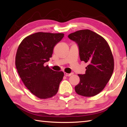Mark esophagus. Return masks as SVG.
Listing matches in <instances>:
<instances>
[{"instance_id": "obj_1", "label": "esophagus", "mask_w": 127, "mask_h": 127, "mask_svg": "<svg viewBox=\"0 0 127 127\" xmlns=\"http://www.w3.org/2000/svg\"><path fill=\"white\" fill-rule=\"evenodd\" d=\"M72 75L71 73H64V76H65L66 77H69Z\"/></svg>"}]
</instances>
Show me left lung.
I'll return each instance as SVG.
<instances>
[{"label": "left lung", "mask_w": 127, "mask_h": 127, "mask_svg": "<svg viewBox=\"0 0 127 127\" xmlns=\"http://www.w3.org/2000/svg\"><path fill=\"white\" fill-rule=\"evenodd\" d=\"M77 44L81 61L87 63L84 74H78L80 82L75 86L79 95L91 97L99 94L110 80L114 62L109 44L102 36L90 30L77 31L68 35Z\"/></svg>", "instance_id": "8db88e82"}]
</instances>
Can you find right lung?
<instances>
[{
	"mask_svg": "<svg viewBox=\"0 0 127 127\" xmlns=\"http://www.w3.org/2000/svg\"><path fill=\"white\" fill-rule=\"evenodd\" d=\"M64 35L39 32L25 38L17 49L16 66L19 76L29 91L41 99L55 95L63 79V72L54 71L44 64Z\"/></svg>",
	"mask_w": 127,
	"mask_h": 127,
	"instance_id": "obj_1",
	"label": "right lung"
}]
</instances>
